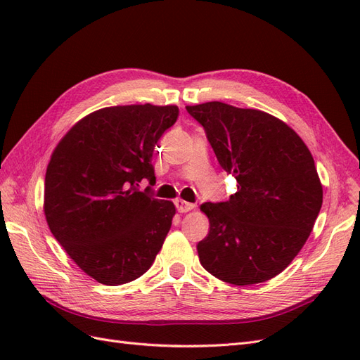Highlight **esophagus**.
<instances>
[{
	"label": "esophagus",
	"instance_id": "esophagus-1",
	"mask_svg": "<svg viewBox=\"0 0 360 360\" xmlns=\"http://www.w3.org/2000/svg\"><path fill=\"white\" fill-rule=\"evenodd\" d=\"M174 204H176L177 210H179L180 213H188V212H191V210L195 209V204L188 202V201H183V200H176V201H174Z\"/></svg>",
	"mask_w": 360,
	"mask_h": 360
}]
</instances>
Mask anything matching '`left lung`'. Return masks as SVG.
Returning a JSON list of instances; mask_svg holds the SVG:
<instances>
[{"label":"left lung","mask_w":360,"mask_h":360,"mask_svg":"<svg viewBox=\"0 0 360 360\" xmlns=\"http://www.w3.org/2000/svg\"><path fill=\"white\" fill-rule=\"evenodd\" d=\"M219 165L237 180L225 202H204L210 231L197 245L202 267L233 285L279 275L312 231L323 186L311 151L279 118L222 102L186 106Z\"/></svg>","instance_id":"1"}]
</instances>
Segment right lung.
<instances>
[{
	"label": "right lung",
	"instance_id": "obj_1",
	"mask_svg": "<svg viewBox=\"0 0 360 360\" xmlns=\"http://www.w3.org/2000/svg\"><path fill=\"white\" fill-rule=\"evenodd\" d=\"M176 105L102 108L79 120L53 150L45 177L52 236L86 275L122 285L153 264L176 207L139 192L156 183L151 158L177 122Z\"/></svg>",
	"mask_w": 360,
	"mask_h": 360
}]
</instances>
